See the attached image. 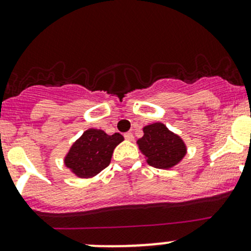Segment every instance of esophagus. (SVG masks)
<instances>
[{"label":"esophagus","instance_id":"34e87169","mask_svg":"<svg viewBox=\"0 0 251 251\" xmlns=\"http://www.w3.org/2000/svg\"><path fill=\"white\" fill-rule=\"evenodd\" d=\"M124 137H125V140L127 141H133V135L131 132H126L125 135H124Z\"/></svg>","mask_w":251,"mask_h":251}]
</instances>
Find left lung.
<instances>
[{"label": "left lung", "instance_id": "8db88e82", "mask_svg": "<svg viewBox=\"0 0 251 251\" xmlns=\"http://www.w3.org/2000/svg\"><path fill=\"white\" fill-rule=\"evenodd\" d=\"M143 137L137 141L142 153L151 166L170 169L186 155L183 141L171 132L164 124L155 123L143 127Z\"/></svg>", "mask_w": 251, "mask_h": 251}]
</instances>
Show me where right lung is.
I'll return each instance as SVG.
<instances>
[{"label": "right lung", "instance_id": "obj_1", "mask_svg": "<svg viewBox=\"0 0 251 251\" xmlns=\"http://www.w3.org/2000/svg\"><path fill=\"white\" fill-rule=\"evenodd\" d=\"M123 141L120 133L109 136L102 130L90 128L73 144L65 156V165L82 178L96 176L109 165L113 151Z\"/></svg>", "mask_w": 251, "mask_h": 251}]
</instances>
